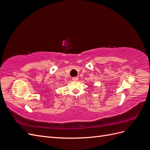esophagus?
I'll return each instance as SVG.
<instances>
[{"instance_id":"34e87169","label":"esophagus","mask_w":150,"mask_h":150,"mask_svg":"<svg viewBox=\"0 0 150 150\" xmlns=\"http://www.w3.org/2000/svg\"><path fill=\"white\" fill-rule=\"evenodd\" d=\"M78 79H79L78 77H74V78H72V81H78Z\"/></svg>"}]
</instances>
